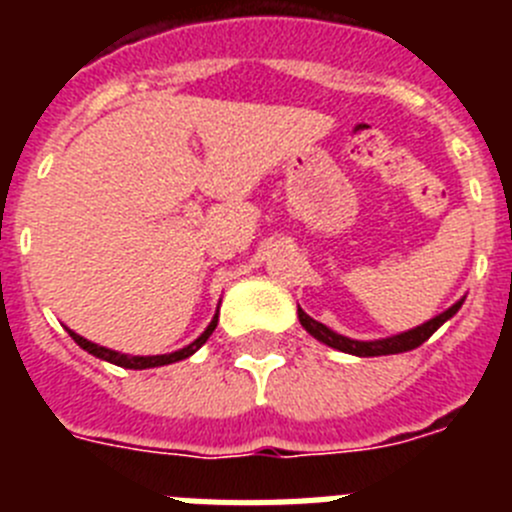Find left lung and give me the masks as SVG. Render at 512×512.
<instances>
[{
    "label": "left lung",
    "mask_w": 512,
    "mask_h": 512,
    "mask_svg": "<svg viewBox=\"0 0 512 512\" xmlns=\"http://www.w3.org/2000/svg\"><path fill=\"white\" fill-rule=\"evenodd\" d=\"M461 305H464V300L451 305L449 310L436 315V318L428 320V323L418 325V328L408 330V333H400V336L382 338V341H354V338L341 336V333H336V330H330L328 325L312 320L302 307H297V315H300L302 328H305L312 338H318L320 343H325V346L338 348V351H343V354H354V356H387V354H402V351H413V348H418L420 343L428 341V338H431L433 333L446 323V320L454 318Z\"/></svg>",
    "instance_id": "obj_1"
}]
</instances>
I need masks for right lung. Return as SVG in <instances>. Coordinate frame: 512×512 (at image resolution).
Segmentation results:
<instances>
[{"instance_id":"right-lung-1","label":"right lung","mask_w":512,"mask_h":512,"mask_svg":"<svg viewBox=\"0 0 512 512\" xmlns=\"http://www.w3.org/2000/svg\"><path fill=\"white\" fill-rule=\"evenodd\" d=\"M217 325V315L212 318V323L207 325V330L202 333L200 338L194 343H189L187 348H179V351H174V354H161V356H128V354H117V351H110V348L104 346H97V343L87 341V338H81L79 333H74V330H69L71 338H74L76 343H79L84 351H89L92 356H97V359H104L110 361V364H117V366H125V369H151V366H164V364H174V361H182L187 359V356H192L197 348L202 346V343L207 341V338L212 336V330H215Z\"/></svg>"}]
</instances>
